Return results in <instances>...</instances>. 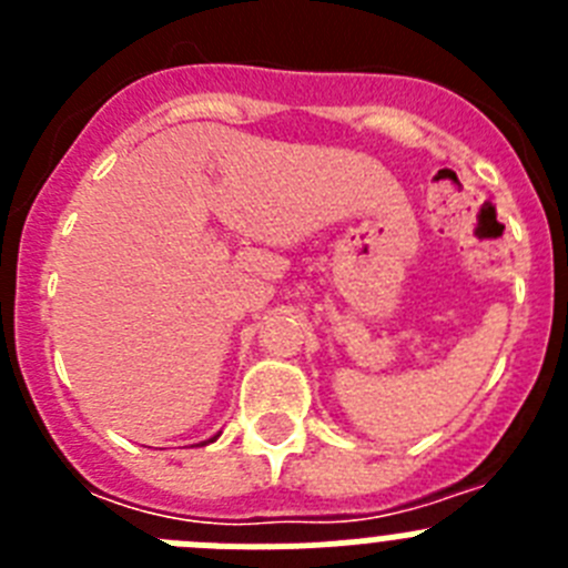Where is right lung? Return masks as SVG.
Here are the masks:
<instances>
[{
    "label": "right lung",
    "instance_id": "add662e5",
    "mask_svg": "<svg viewBox=\"0 0 568 568\" xmlns=\"http://www.w3.org/2000/svg\"><path fill=\"white\" fill-rule=\"evenodd\" d=\"M215 438H219V435H215ZM215 438H210V440H207V444H213V440H215Z\"/></svg>",
    "mask_w": 568,
    "mask_h": 568
}]
</instances>
